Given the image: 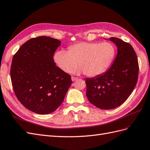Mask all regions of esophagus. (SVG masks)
Here are the masks:
<instances>
[{"label": "esophagus", "mask_w": 150, "mask_h": 150, "mask_svg": "<svg viewBox=\"0 0 150 150\" xmlns=\"http://www.w3.org/2000/svg\"><path fill=\"white\" fill-rule=\"evenodd\" d=\"M71 79H72V81H76L77 79H78V78H76V77H73V76H72V78H71Z\"/></svg>", "instance_id": "obj_1"}]
</instances>
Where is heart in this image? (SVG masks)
Returning <instances> with one entry per match:
<instances>
[{"label":"heart","instance_id":"heart-1","mask_svg":"<svg viewBox=\"0 0 150 150\" xmlns=\"http://www.w3.org/2000/svg\"><path fill=\"white\" fill-rule=\"evenodd\" d=\"M68 51L60 50L54 56V62L65 72H69L77 64L80 67L74 74L85 73L89 77L97 76L105 72L114 59L115 50L109 42H81L71 45Z\"/></svg>","mask_w":150,"mask_h":150}]
</instances>
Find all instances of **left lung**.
<instances>
[{"label": "left lung", "instance_id": "obj_1", "mask_svg": "<svg viewBox=\"0 0 150 150\" xmlns=\"http://www.w3.org/2000/svg\"><path fill=\"white\" fill-rule=\"evenodd\" d=\"M109 40L117 49L112 66L104 73L86 79V96L102 110L116 108L128 98L137 83L139 71L137 56L131 45L116 38Z\"/></svg>", "mask_w": 150, "mask_h": 150}]
</instances>
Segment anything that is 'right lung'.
I'll use <instances>...</instances> for the list:
<instances>
[{"instance_id": "right-lung-1", "label": "right lung", "mask_w": 150, "mask_h": 150, "mask_svg": "<svg viewBox=\"0 0 150 150\" xmlns=\"http://www.w3.org/2000/svg\"><path fill=\"white\" fill-rule=\"evenodd\" d=\"M61 42L47 36L26 41L12 58L11 78L21 104L40 115L54 112L64 101L71 76L56 66L53 56Z\"/></svg>"}]
</instances>
